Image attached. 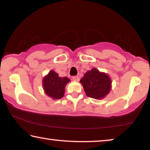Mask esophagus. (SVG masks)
<instances>
[{"label": "esophagus", "mask_w": 150, "mask_h": 150, "mask_svg": "<svg viewBox=\"0 0 150 150\" xmlns=\"http://www.w3.org/2000/svg\"><path fill=\"white\" fill-rule=\"evenodd\" d=\"M72 79H73V80L76 81H78L79 80V76H73Z\"/></svg>", "instance_id": "34e87169"}]
</instances>
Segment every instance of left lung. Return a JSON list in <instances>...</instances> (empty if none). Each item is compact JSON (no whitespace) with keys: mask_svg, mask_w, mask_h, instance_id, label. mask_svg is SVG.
Instances as JSON below:
<instances>
[{"mask_svg":"<svg viewBox=\"0 0 150 150\" xmlns=\"http://www.w3.org/2000/svg\"><path fill=\"white\" fill-rule=\"evenodd\" d=\"M87 96L95 99H101L110 91V77L104 73L93 68L85 73L80 80Z\"/></svg>","mask_w":150,"mask_h":150,"instance_id":"obj_1","label":"left lung"}]
</instances>
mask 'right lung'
<instances>
[{
  "mask_svg": "<svg viewBox=\"0 0 150 150\" xmlns=\"http://www.w3.org/2000/svg\"><path fill=\"white\" fill-rule=\"evenodd\" d=\"M69 81L67 77H60L54 71H51L43 79V87L47 95L59 99L64 95L65 87Z\"/></svg>",
  "mask_w": 150,
  "mask_h": 150,
  "instance_id": "add662e5",
  "label": "right lung"
}]
</instances>
